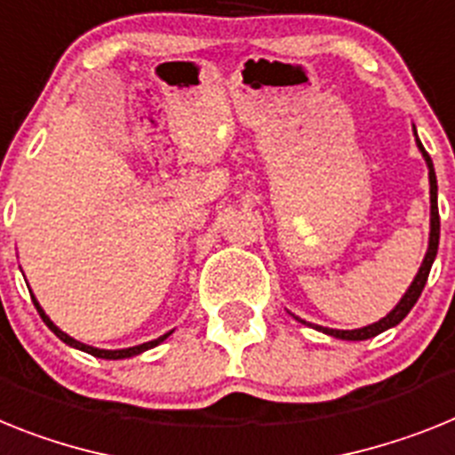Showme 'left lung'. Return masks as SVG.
<instances>
[{"label": "left lung", "mask_w": 455, "mask_h": 455, "mask_svg": "<svg viewBox=\"0 0 455 455\" xmlns=\"http://www.w3.org/2000/svg\"><path fill=\"white\" fill-rule=\"evenodd\" d=\"M419 148H421V153H424L426 157V164H428V179H430V243H428V251H426V259L424 263H421V267H419L417 276H414L412 286L408 288V293L403 295L401 302L396 304V309L392 311V314H387L382 321L373 323V325L369 327H362V330H330V327H315V330L325 331V334H330V337H337V339H346V341H364V339H371L375 337V334H380V331L389 330V327L398 325V323L405 318V315L410 314V309H412L414 304H417L419 295H421V291H424L426 282H428V272H430V266H433V260H435L437 256V244H440V211H437V179H435V169H433V160H430L428 153L424 151V146H421V141L417 140Z\"/></svg>", "instance_id": "obj_1"}]
</instances>
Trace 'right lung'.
<instances>
[{
	"mask_svg": "<svg viewBox=\"0 0 455 455\" xmlns=\"http://www.w3.org/2000/svg\"><path fill=\"white\" fill-rule=\"evenodd\" d=\"M31 299H34V307H36V311H38V314H41L43 323H45V325L50 327V330H52L54 334H57V337L61 339L63 343H68V346L77 347V350H84V353L93 355V357H102V359H125V357H132V355H140V353H144V350H148V347H156L157 343H162V341H164V339L169 337V334H172V331H169V334H164V337L156 339V341L141 343V346H134V347H124V350H100V347H93V346H86V343L75 341V339H73V337H68V334H66V331H61V330H59V327L54 325V323L50 321V318H47V315H45V311L41 309V304L36 302V298H31Z\"/></svg>",
	"mask_w": 455,
	"mask_h": 455,
	"instance_id": "1",
	"label": "right lung"
}]
</instances>
